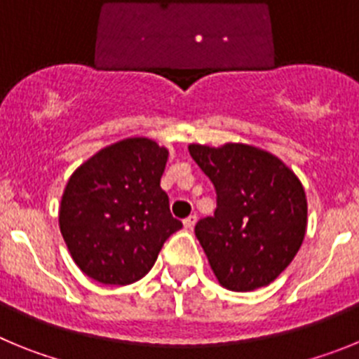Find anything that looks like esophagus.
I'll list each match as a JSON object with an SVG mask.
<instances>
[{
  "instance_id": "esophagus-1",
  "label": "esophagus",
  "mask_w": 359,
  "mask_h": 359,
  "mask_svg": "<svg viewBox=\"0 0 359 359\" xmlns=\"http://www.w3.org/2000/svg\"><path fill=\"white\" fill-rule=\"evenodd\" d=\"M196 221H198V217H196L194 214L189 215L187 219H183V226H185L187 230H192V228H194V224H196Z\"/></svg>"
}]
</instances>
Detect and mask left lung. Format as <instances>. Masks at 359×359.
Masks as SVG:
<instances>
[{
  "label": "left lung",
  "instance_id": "left-lung-1",
  "mask_svg": "<svg viewBox=\"0 0 359 359\" xmlns=\"http://www.w3.org/2000/svg\"><path fill=\"white\" fill-rule=\"evenodd\" d=\"M189 151L217 192L214 215L194 230L215 278L230 291L271 284L306 236L300 180L280 158L248 144H190Z\"/></svg>",
  "mask_w": 359,
  "mask_h": 359
}]
</instances>
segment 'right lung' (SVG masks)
<instances>
[{"mask_svg": "<svg viewBox=\"0 0 359 359\" xmlns=\"http://www.w3.org/2000/svg\"><path fill=\"white\" fill-rule=\"evenodd\" d=\"M169 151L145 136L100 149L69 176L59 226L75 264L93 280L128 286L154 266L183 226L160 187Z\"/></svg>", "mask_w": 359, "mask_h": 359, "instance_id": "right-lung-1", "label": "right lung"}]
</instances>
